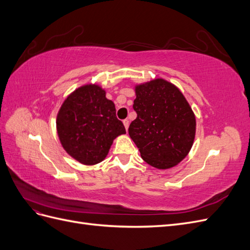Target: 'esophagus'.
I'll use <instances>...</instances> for the list:
<instances>
[{
	"instance_id": "obj_1",
	"label": "esophagus",
	"mask_w": 250,
	"mask_h": 250,
	"mask_svg": "<svg viewBox=\"0 0 250 250\" xmlns=\"http://www.w3.org/2000/svg\"><path fill=\"white\" fill-rule=\"evenodd\" d=\"M123 124H124L125 128H126V130H127V129H128V127H129V121H128L127 119H125V120L123 121Z\"/></svg>"
}]
</instances>
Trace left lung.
Returning a JSON list of instances; mask_svg holds the SVG:
<instances>
[{"instance_id":"obj_1","label":"left lung","mask_w":250,"mask_h":250,"mask_svg":"<svg viewBox=\"0 0 250 250\" xmlns=\"http://www.w3.org/2000/svg\"><path fill=\"white\" fill-rule=\"evenodd\" d=\"M137 119L128 128L144 161L169 169L188 155L195 139L196 120L180 90L164 79L135 87Z\"/></svg>"}]
</instances>
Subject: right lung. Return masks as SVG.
I'll use <instances>...</instances> for the list:
<instances>
[{
	"instance_id": "obj_1",
	"label": "right lung",
	"mask_w": 250,
	"mask_h": 250,
	"mask_svg": "<svg viewBox=\"0 0 250 250\" xmlns=\"http://www.w3.org/2000/svg\"><path fill=\"white\" fill-rule=\"evenodd\" d=\"M56 126L66 152L88 166L102 162L112 141L126 133L116 116L115 103L96 84L81 86L66 98L57 115Z\"/></svg>"
}]
</instances>
